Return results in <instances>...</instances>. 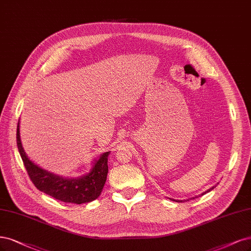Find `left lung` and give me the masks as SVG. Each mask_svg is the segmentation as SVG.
Instances as JSON below:
<instances>
[{
    "instance_id": "8db88e82",
    "label": "left lung",
    "mask_w": 251,
    "mask_h": 251,
    "mask_svg": "<svg viewBox=\"0 0 251 251\" xmlns=\"http://www.w3.org/2000/svg\"><path fill=\"white\" fill-rule=\"evenodd\" d=\"M216 186H217V185H215V186H213L212 188H210V189H208V190H206V191H204L203 193H201V195H203V194H205V193H208V192H210V191H212V190L216 187ZM197 196H194V197H192V198H196ZM169 200H171V198H169ZM171 201H175V200H171ZM187 201H189V200H187ZM176 201V202H183V201Z\"/></svg>"
}]
</instances>
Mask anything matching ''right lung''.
I'll list each match as a JSON object with an SVG mask.
<instances>
[{
    "label": "right lung",
    "instance_id": "obj_1",
    "mask_svg": "<svg viewBox=\"0 0 251 251\" xmlns=\"http://www.w3.org/2000/svg\"><path fill=\"white\" fill-rule=\"evenodd\" d=\"M17 149L23 159L24 165L35 187L41 192L68 203H86L93 201L100 195L108 175V155L106 151L94 160L87 174L77 177H65L41 168L31 161L25 152L20 133V120L16 131Z\"/></svg>",
    "mask_w": 251,
    "mask_h": 251
}]
</instances>
